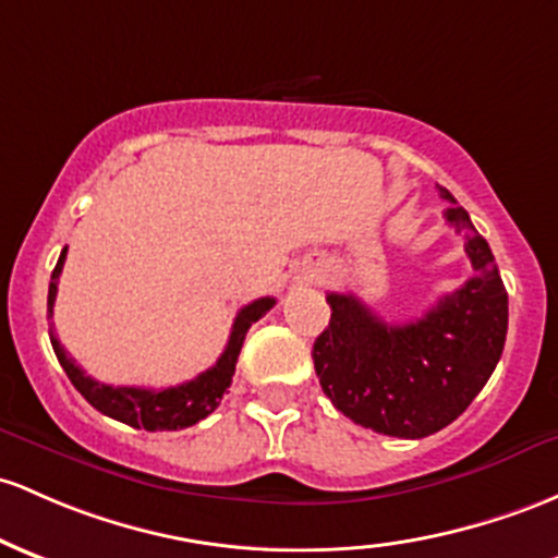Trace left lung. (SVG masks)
Returning <instances> with one entry per match:
<instances>
[{
    "label": "left lung",
    "instance_id": "1",
    "mask_svg": "<svg viewBox=\"0 0 558 558\" xmlns=\"http://www.w3.org/2000/svg\"><path fill=\"white\" fill-rule=\"evenodd\" d=\"M445 219L463 235L474 275L424 317L391 326L354 293H328L330 323L312 360L320 387L354 424L400 439L439 432L471 405L504 354L508 293L487 241L450 190Z\"/></svg>",
    "mask_w": 558,
    "mask_h": 558
}]
</instances>
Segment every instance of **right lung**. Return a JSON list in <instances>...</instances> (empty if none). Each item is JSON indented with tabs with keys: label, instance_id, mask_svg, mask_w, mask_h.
Masks as SVG:
<instances>
[{
	"label": "right lung",
	"instance_id": "add662e5",
	"mask_svg": "<svg viewBox=\"0 0 558 558\" xmlns=\"http://www.w3.org/2000/svg\"><path fill=\"white\" fill-rule=\"evenodd\" d=\"M65 251H60L58 265L52 269L50 280V293H47V320L52 317L54 296H58V278L63 272L65 265ZM275 299L262 296L256 302H251L238 312L235 323H232V333L225 352L219 354L217 365H211L209 371L198 373L190 381L180 384V387L169 389H145V387H110V384H100L95 378L87 376L76 365V360L65 352L63 344L58 341V336L50 330V341L54 354H58V363L63 365L65 376L71 378V384L82 391L84 400L92 408L100 410L108 418L121 421V424L145 428V432H177V428H187L198 424L201 418L211 413L219 405L222 395L232 384V373H235L238 354H241L243 339H246L248 328L254 326L259 317H265L272 310Z\"/></svg>",
	"mask_w": 558,
	"mask_h": 558
}]
</instances>
